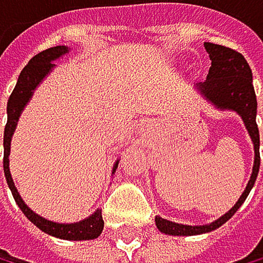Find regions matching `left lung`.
Masks as SVG:
<instances>
[{
  "label": "left lung",
  "mask_w": 263,
  "mask_h": 263,
  "mask_svg": "<svg viewBox=\"0 0 263 263\" xmlns=\"http://www.w3.org/2000/svg\"><path fill=\"white\" fill-rule=\"evenodd\" d=\"M204 47L209 54L211 69L208 79L204 82L196 84V88L209 103L216 105L219 110H234L240 115L246 128L250 135V140L254 143V168L250 175L249 183L244 189V193L239 198V201L234 204V208L229 209L224 216L216 219L214 222L204 224V226H184L171 222L168 219H163L160 216L155 217L156 227L163 234L168 235H198L204 232H211L221 227L224 222L237 212V209L246 201L250 189L254 187V183L260 168V137H258V128L255 122L257 115V99L252 85V70H250L244 55L239 54L234 49L226 46L212 44V42H204Z\"/></svg>",
  "instance_id": "obj_1"
}]
</instances>
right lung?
Segmentation results:
<instances>
[{
	"label": "right lung",
	"mask_w": 263,
	"mask_h": 263,
	"mask_svg": "<svg viewBox=\"0 0 263 263\" xmlns=\"http://www.w3.org/2000/svg\"><path fill=\"white\" fill-rule=\"evenodd\" d=\"M67 46H55L51 49H46V51L39 52L37 55H34L32 59L28 62V65L21 70L17 79V84L14 87L13 93L9 95L8 100V123L5 126V140H3V145H5V156H3V168H5V176L8 181V186L13 193V198L16 204L24 212V216L29 219V221L37 226L42 232H46L49 235H54V237L65 239V240H90L99 237L103 231V219H102V209H97L92 216H88L84 221H79L74 224H59V222H52L47 221V219L37 216L32 209H29L24 204L23 198L19 196L17 189L14 186V181L11 178L9 173V149H11V138H13V133L16 130V125L19 117H21L24 107L28 105V102L31 100L34 90L37 88V85L46 79V76L54 69V61H57L59 57L65 55L69 52ZM118 166V160L114 166L115 173Z\"/></svg>",
	"instance_id": "obj_1"
}]
</instances>
